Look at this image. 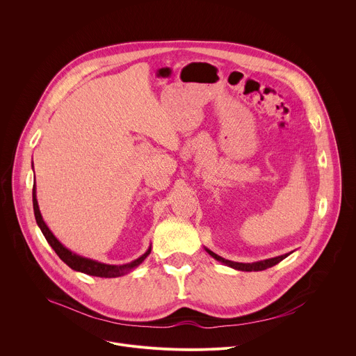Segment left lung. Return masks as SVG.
Segmentation results:
<instances>
[{
	"label": "left lung",
	"mask_w": 356,
	"mask_h": 356,
	"mask_svg": "<svg viewBox=\"0 0 356 356\" xmlns=\"http://www.w3.org/2000/svg\"><path fill=\"white\" fill-rule=\"evenodd\" d=\"M206 250L210 253V255L217 259L218 262L232 268V269H236V270H242V272H259V270H265L268 268H272L275 265H277L279 262H282L284 258L289 257V253H286V255H282V257H276V258H270V259H265V261H259V262H253V264H239V262H232V261H228V259H224L221 257H218L217 253H214L213 250L207 249Z\"/></svg>",
	"instance_id": "left-lung-1"
}]
</instances>
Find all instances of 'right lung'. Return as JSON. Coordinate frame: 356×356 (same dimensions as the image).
<instances>
[{"instance_id":"add662e5","label":"right lung","mask_w":356,"mask_h":356,"mask_svg":"<svg viewBox=\"0 0 356 356\" xmlns=\"http://www.w3.org/2000/svg\"><path fill=\"white\" fill-rule=\"evenodd\" d=\"M32 201H33V213H35V220L43 234V236L46 238L47 243L54 248V250L58 253V257L69 266L72 268L73 270H77V272H81V273H86V275H90V276H97V277H120L122 275H125L127 272H129L131 269L139 266L145 258L150 253V246L149 249L143 253L142 257H139L138 259L127 264V265H107V264H101V262H97V261H92V259H88V258H83L80 255H76V253H73L72 250H69L66 246H63L59 239L52 234V231H50L47 228V225L44 224L42 216H40V211H39V206H38V200H36V188H35V184H33V190H32Z\"/></svg>"}]
</instances>
